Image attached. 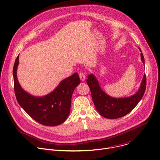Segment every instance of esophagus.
Returning a JSON list of instances; mask_svg holds the SVG:
<instances>
[{"mask_svg": "<svg viewBox=\"0 0 160 160\" xmlns=\"http://www.w3.org/2000/svg\"><path fill=\"white\" fill-rule=\"evenodd\" d=\"M79 77H80V78L81 80V81H84L85 80V75L83 73H82L80 72L79 73Z\"/></svg>", "mask_w": 160, "mask_h": 160, "instance_id": "1", "label": "esophagus"}]
</instances>
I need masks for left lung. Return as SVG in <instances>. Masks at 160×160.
<instances>
[{"label":"left lung","mask_w":160,"mask_h":160,"mask_svg":"<svg viewBox=\"0 0 160 160\" xmlns=\"http://www.w3.org/2000/svg\"><path fill=\"white\" fill-rule=\"evenodd\" d=\"M139 49L141 52V61L144 65L143 54L139 48ZM87 78V83L90 89L96 110L101 116L108 119L119 118L129 113L142 98L146 87V78L144 74L139 88L134 94L125 98H113L107 94L101 88L94 74H90Z\"/></svg>","instance_id":"1"}]
</instances>
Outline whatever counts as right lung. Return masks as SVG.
I'll return each mask as SVG.
<instances>
[{
  "label": "right lung",
  "instance_id": "obj_1",
  "mask_svg": "<svg viewBox=\"0 0 160 160\" xmlns=\"http://www.w3.org/2000/svg\"><path fill=\"white\" fill-rule=\"evenodd\" d=\"M19 55L13 67L14 92L18 102L28 115L38 123L46 126L59 125L66 121L70 112L72 97L80 83L77 73L62 80L49 94L33 96L22 88L17 77Z\"/></svg>",
  "mask_w": 160,
  "mask_h": 160
}]
</instances>
